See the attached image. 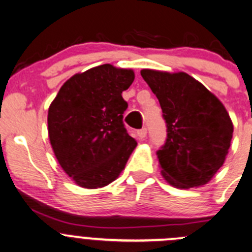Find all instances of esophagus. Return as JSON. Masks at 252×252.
Segmentation results:
<instances>
[{
	"label": "esophagus",
	"instance_id": "1",
	"mask_svg": "<svg viewBox=\"0 0 252 252\" xmlns=\"http://www.w3.org/2000/svg\"><path fill=\"white\" fill-rule=\"evenodd\" d=\"M147 133H148V131H147V128H145V127H143V128L138 129V131H137L138 137H139L140 139H144V138L147 137Z\"/></svg>",
	"mask_w": 252,
	"mask_h": 252
}]
</instances>
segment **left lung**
<instances>
[{
  "mask_svg": "<svg viewBox=\"0 0 252 252\" xmlns=\"http://www.w3.org/2000/svg\"><path fill=\"white\" fill-rule=\"evenodd\" d=\"M158 97L167 138L158 150L162 177L178 189L207 184L222 167L233 124L220 99L188 73L142 69Z\"/></svg>",
  "mask_w": 252,
  "mask_h": 252,
  "instance_id": "8db88e82",
  "label": "left lung"
}]
</instances>
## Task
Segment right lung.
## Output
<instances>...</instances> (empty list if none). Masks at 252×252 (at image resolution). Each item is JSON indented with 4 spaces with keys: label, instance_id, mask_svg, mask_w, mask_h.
<instances>
[{
    "label": "right lung",
    "instance_id": "1",
    "mask_svg": "<svg viewBox=\"0 0 252 252\" xmlns=\"http://www.w3.org/2000/svg\"><path fill=\"white\" fill-rule=\"evenodd\" d=\"M134 80L132 69L109 63L69 78L48 112V132L62 169L85 189L103 188L119 177L137 142L124 125L121 94Z\"/></svg>",
    "mask_w": 252,
    "mask_h": 252
}]
</instances>
